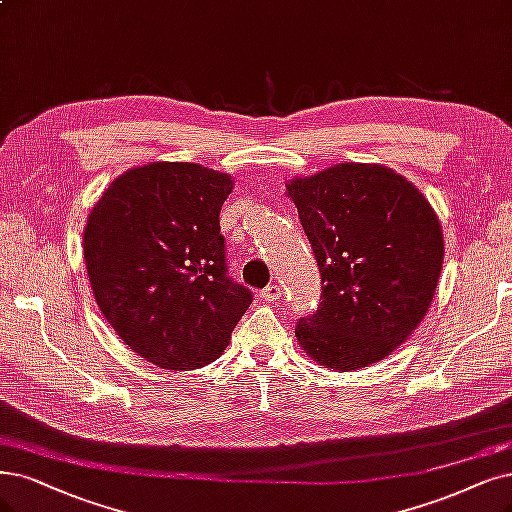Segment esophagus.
<instances>
[{
    "label": "esophagus",
    "mask_w": 512,
    "mask_h": 512,
    "mask_svg": "<svg viewBox=\"0 0 512 512\" xmlns=\"http://www.w3.org/2000/svg\"><path fill=\"white\" fill-rule=\"evenodd\" d=\"M261 297L266 299V301H270V304H274V301H278L282 297V289L278 285H268L266 289L261 291Z\"/></svg>",
    "instance_id": "1"
}]
</instances>
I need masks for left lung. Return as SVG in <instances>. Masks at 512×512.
Returning <instances> with one entry per match:
<instances>
[{
  "mask_svg": "<svg viewBox=\"0 0 512 512\" xmlns=\"http://www.w3.org/2000/svg\"><path fill=\"white\" fill-rule=\"evenodd\" d=\"M287 192L323 282L297 342L335 371L382 361L422 323L437 289L445 244L432 206L380 164H335Z\"/></svg>",
  "mask_w": 512,
  "mask_h": 512,
  "instance_id": "left-lung-1",
  "label": "left lung"
}]
</instances>
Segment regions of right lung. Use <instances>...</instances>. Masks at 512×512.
I'll list each match as a JSON object with an SVG mask.
<instances>
[{
    "mask_svg": "<svg viewBox=\"0 0 512 512\" xmlns=\"http://www.w3.org/2000/svg\"><path fill=\"white\" fill-rule=\"evenodd\" d=\"M232 177L151 162L113 181L90 211L84 259L111 329L162 369H196L225 350L253 293L227 276L219 213Z\"/></svg>",
    "mask_w": 512,
    "mask_h": 512,
    "instance_id": "obj_1",
    "label": "right lung"
}]
</instances>
